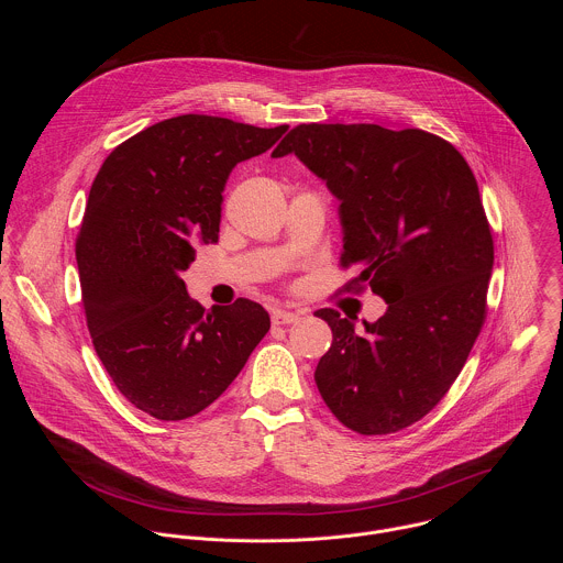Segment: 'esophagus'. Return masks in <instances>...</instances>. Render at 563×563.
Instances as JSON below:
<instances>
[{"label": "esophagus", "mask_w": 563, "mask_h": 563, "mask_svg": "<svg viewBox=\"0 0 563 563\" xmlns=\"http://www.w3.org/2000/svg\"><path fill=\"white\" fill-rule=\"evenodd\" d=\"M300 318H302V311H291V309H274L272 311L274 325H294Z\"/></svg>", "instance_id": "34e87169"}]
</instances>
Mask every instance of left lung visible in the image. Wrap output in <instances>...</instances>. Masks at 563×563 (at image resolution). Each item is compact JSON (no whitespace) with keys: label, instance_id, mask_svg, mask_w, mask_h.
Returning <instances> with one entry per match:
<instances>
[{"label":"left lung","instance_id":"8db88e82","mask_svg":"<svg viewBox=\"0 0 563 563\" xmlns=\"http://www.w3.org/2000/svg\"><path fill=\"white\" fill-rule=\"evenodd\" d=\"M294 153L341 200L347 289L387 302L356 332L318 309L332 347L313 372L332 415L358 434H391L445 396L484 328L495 263L490 224L465 157L421 129L298 124L274 148Z\"/></svg>","mask_w":563,"mask_h":563}]
</instances>
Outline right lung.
Masks as SVG:
<instances>
[{"mask_svg":"<svg viewBox=\"0 0 563 563\" xmlns=\"http://www.w3.org/2000/svg\"><path fill=\"white\" fill-rule=\"evenodd\" d=\"M285 131L169 118L115 146L91 185L75 243L87 325L115 387L153 419L202 412L269 332L258 302L238 298L207 311L180 274L198 243L218 240L231 169Z\"/></svg>","mask_w":563,"mask_h":563,"instance_id":"add662e5","label":"right lung"}]
</instances>
